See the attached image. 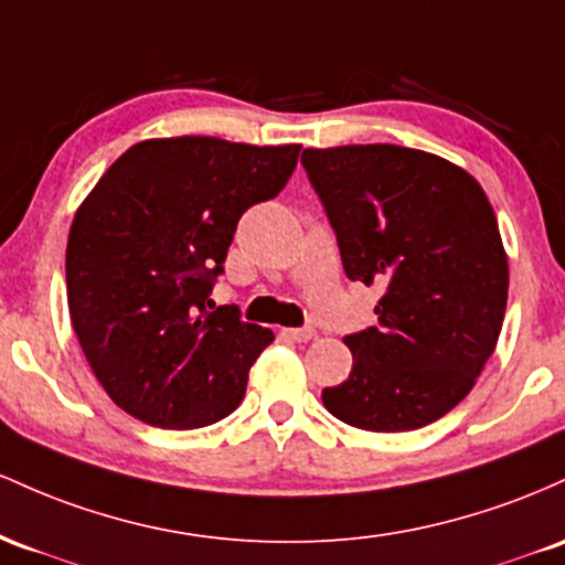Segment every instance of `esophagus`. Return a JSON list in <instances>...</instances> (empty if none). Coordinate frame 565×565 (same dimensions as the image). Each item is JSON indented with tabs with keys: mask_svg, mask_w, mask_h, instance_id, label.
Wrapping results in <instances>:
<instances>
[{
	"mask_svg": "<svg viewBox=\"0 0 565 565\" xmlns=\"http://www.w3.org/2000/svg\"><path fill=\"white\" fill-rule=\"evenodd\" d=\"M282 335H288V339L299 341V344H301V341H309V339H312L315 331H312V328H285Z\"/></svg>",
	"mask_w": 565,
	"mask_h": 565,
	"instance_id": "obj_1",
	"label": "esophagus"
}]
</instances>
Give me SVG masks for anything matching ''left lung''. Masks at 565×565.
<instances>
[{"label":"left lung","mask_w":565,"mask_h":565,"mask_svg":"<svg viewBox=\"0 0 565 565\" xmlns=\"http://www.w3.org/2000/svg\"><path fill=\"white\" fill-rule=\"evenodd\" d=\"M352 282L384 290L379 326L344 335L352 373L322 390L335 419L408 433L456 408L502 331L510 269L497 215L456 164L392 143L303 149Z\"/></svg>","instance_id":"obj_1"}]
</instances>
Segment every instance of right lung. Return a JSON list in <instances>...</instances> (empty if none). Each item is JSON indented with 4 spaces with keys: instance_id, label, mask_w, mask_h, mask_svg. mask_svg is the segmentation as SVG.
I'll return each instance as SVG.
<instances>
[{
    "instance_id": "obj_1",
    "label": "right lung",
    "mask_w": 565,
    "mask_h": 565,
    "mask_svg": "<svg viewBox=\"0 0 565 565\" xmlns=\"http://www.w3.org/2000/svg\"><path fill=\"white\" fill-rule=\"evenodd\" d=\"M301 146L207 136L130 146L74 215L72 326L95 379L132 419L198 429L230 416L275 333L213 309L239 218L275 200Z\"/></svg>"
}]
</instances>
